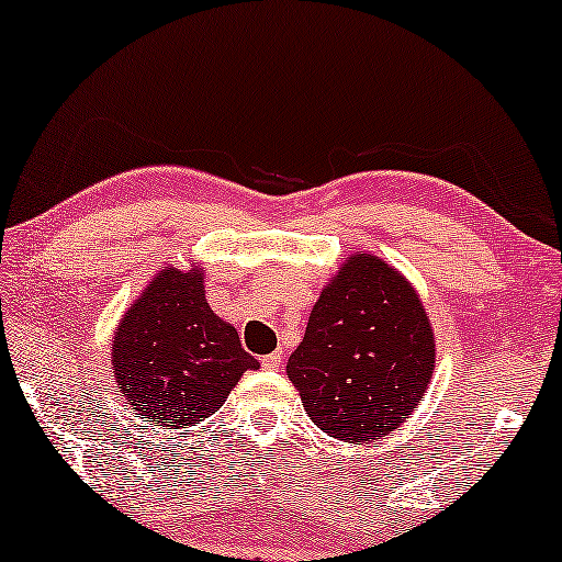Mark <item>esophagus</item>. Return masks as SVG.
Returning <instances> with one entry per match:
<instances>
[{
  "label": "esophagus",
  "mask_w": 562,
  "mask_h": 562,
  "mask_svg": "<svg viewBox=\"0 0 562 562\" xmlns=\"http://www.w3.org/2000/svg\"><path fill=\"white\" fill-rule=\"evenodd\" d=\"M260 363H263V368H268V371H276V368H281L283 356H281V352H271V356H266L263 360H260Z\"/></svg>",
  "instance_id": "esophagus-1"
}]
</instances>
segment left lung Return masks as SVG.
Here are the masks:
<instances>
[{
	"label": "left lung",
	"instance_id": "obj_1",
	"mask_svg": "<svg viewBox=\"0 0 562 562\" xmlns=\"http://www.w3.org/2000/svg\"><path fill=\"white\" fill-rule=\"evenodd\" d=\"M435 329L409 279L373 252H352L319 291L286 375L310 419L360 445L394 432L427 394Z\"/></svg>",
	"mask_w": 562,
	"mask_h": 562
}]
</instances>
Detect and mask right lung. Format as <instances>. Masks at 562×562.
<instances>
[{
	"instance_id": "right-lung-1",
	"label": "right lung",
	"mask_w": 562,
	"mask_h": 562,
	"mask_svg": "<svg viewBox=\"0 0 562 562\" xmlns=\"http://www.w3.org/2000/svg\"><path fill=\"white\" fill-rule=\"evenodd\" d=\"M260 363L206 304L204 268L164 266L122 314L112 373L125 404L160 429H189L227 402Z\"/></svg>"
}]
</instances>
